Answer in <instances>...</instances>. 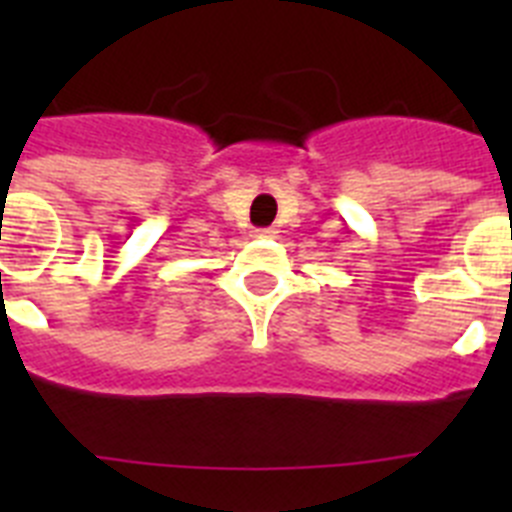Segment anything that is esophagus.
Masks as SVG:
<instances>
[{
  "label": "esophagus",
  "instance_id": "1",
  "mask_svg": "<svg viewBox=\"0 0 512 512\" xmlns=\"http://www.w3.org/2000/svg\"><path fill=\"white\" fill-rule=\"evenodd\" d=\"M256 235H259V238H274V235H277V230H274V228H259V230H256Z\"/></svg>",
  "mask_w": 512,
  "mask_h": 512
}]
</instances>
